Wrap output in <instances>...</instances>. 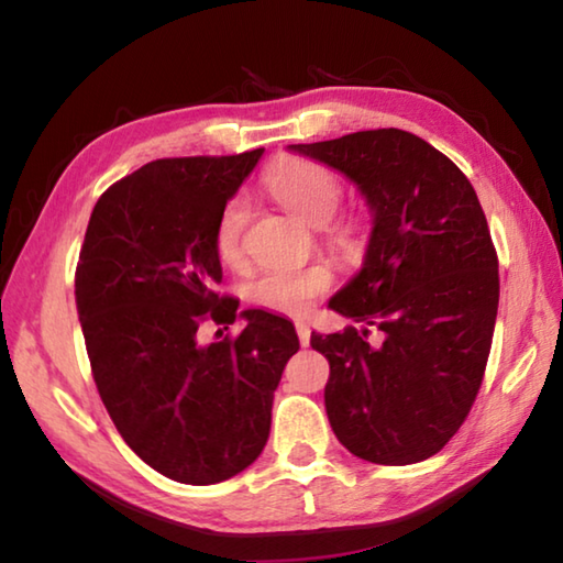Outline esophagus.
Listing matches in <instances>:
<instances>
[{
  "label": "esophagus",
  "mask_w": 563,
  "mask_h": 563,
  "mask_svg": "<svg viewBox=\"0 0 563 563\" xmlns=\"http://www.w3.org/2000/svg\"><path fill=\"white\" fill-rule=\"evenodd\" d=\"M295 332H298V340L302 347L310 345V328L305 325V322H295Z\"/></svg>",
  "instance_id": "34e87169"
}]
</instances>
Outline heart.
Returning <instances> with one entry per match:
<instances>
[{"label":"heart","instance_id":"obj_1","mask_svg":"<svg viewBox=\"0 0 563 563\" xmlns=\"http://www.w3.org/2000/svg\"><path fill=\"white\" fill-rule=\"evenodd\" d=\"M263 186L285 211L308 225H325L342 201V184L328 166L310 158L278 161L263 178ZM251 218L243 196L225 201L213 225V247L218 261L225 265L243 263V238ZM335 241L355 251L362 241V223L357 218H345L335 225ZM332 285V275L322 265L310 268H271L263 271L251 283V298L265 310L280 316H305L320 292Z\"/></svg>","mask_w":563,"mask_h":563}]
</instances>
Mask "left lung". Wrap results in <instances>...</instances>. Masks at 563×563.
<instances>
[{
	"mask_svg": "<svg viewBox=\"0 0 563 563\" xmlns=\"http://www.w3.org/2000/svg\"><path fill=\"white\" fill-rule=\"evenodd\" d=\"M338 168L373 208L365 265L330 300L360 328L320 335L332 432L360 460H430L464 424L487 369L499 258L479 198L442 151L402 129L292 146ZM383 343L368 342V328Z\"/></svg>",
	"mask_w": 563,
	"mask_h": 563,
	"instance_id": "obj_1",
	"label": "left lung"
}]
</instances>
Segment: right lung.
I'll list each match as a JSON object with an SVG mask.
<instances>
[{"mask_svg":"<svg viewBox=\"0 0 563 563\" xmlns=\"http://www.w3.org/2000/svg\"><path fill=\"white\" fill-rule=\"evenodd\" d=\"M263 156L158 158L103 190L79 263L76 310L111 422L148 466L180 484L231 479L258 460L273 393L300 342L290 320L245 310L241 335L201 345L206 322L233 325L213 225Z\"/></svg>","mask_w":563,"mask_h":563,"instance_id":"obj_1","label":"right lung"}]
</instances>
